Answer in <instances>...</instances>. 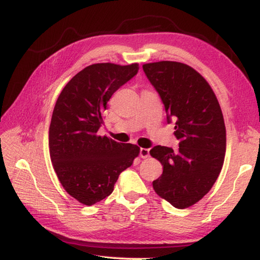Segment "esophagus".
I'll list each match as a JSON object with an SVG mask.
<instances>
[{
    "mask_svg": "<svg viewBox=\"0 0 260 260\" xmlns=\"http://www.w3.org/2000/svg\"><path fill=\"white\" fill-rule=\"evenodd\" d=\"M149 149H147V148H141L140 149V156L142 157V158H148L149 157Z\"/></svg>",
    "mask_w": 260,
    "mask_h": 260,
    "instance_id": "obj_1",
    "label": "esophagus"
}]
</instances>
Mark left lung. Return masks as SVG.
<instances>
[{"label": "left lung", "instance_id": "left-lung-1", "mask_svg": "<svg viewBox=\"0 0 260 260\" xmlns=\"http://www.w3.org/2000/svg\"><path fill=\"white\" fill-rule=\"evenodd\" d=\"M167 113L175 121L179 149L156 146L150 155L162 165L152 182L158 196L186 209L210 191L222 169L226 127L217 96L209 82L187 64L161 60L143 65Z\"/></svg>", "mask_w": 260, "mask_h": 260}]
</instances>
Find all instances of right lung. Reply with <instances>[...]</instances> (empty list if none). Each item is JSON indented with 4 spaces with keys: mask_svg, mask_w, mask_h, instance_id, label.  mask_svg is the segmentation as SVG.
Segmentation results:
<instances>
[{
    "mask_svg": "<svg viewBox=\"0 0 260 260\" xmlns=\"http://www.w3.org/2000/svg\"><path fill=\"white\" fill-rule=\"evenodd\" d=\"M139 71V64H93L60 91L49 127L52 166L73 199L93 205L113 191L119 174L140 153L135 144L100 136L103 112L116 90Z\"/></svg>",
    "mask_w": 260,
    "mask_h": 260,
    "instance_id": "right-lung-1",
    "label": "right lung"
}]
</instances>
